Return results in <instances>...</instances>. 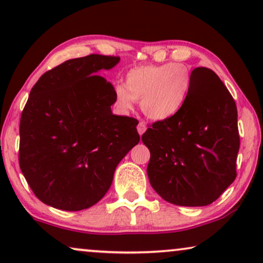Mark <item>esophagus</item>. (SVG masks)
I'll return each instance as SVG.
<instances>
[{
  "mask_svg": "<svg viewBox=\"0 0 263 263\" xmlns=\"http://www.w3.org/2000/svg\"><path fill=\"white\" fill-rule=\"evenodd\" d=\"M146 129H147V125H146L145 122H140V123L138 124V132H139V134L142 135L143 133L146 132Z\"/></svg>",
  "mask_w": 263,
  "mask_h": 263,
  "instance_id": "esophagus-1",
  "label": "esophagus"
}]
</instances>
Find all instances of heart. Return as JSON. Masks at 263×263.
Wrapping results in <instances>:
<instances>
[{
	"label": "heart",
	"mask_w": 263,
	"mask_h": 263,
	"mask_svg": "<svg viewBox=\"0 0 263 263\" xmlns=\"http://www.w3.org/2000/svg\"><path fill=\"white\" fill-rule=\"evenodd\" d=\"M192 75L178 63L146 64L128 71L124 85L115 86V102L121 110H129L135 100L153 120H167L177 115L192 91Z\"/></svg>",
	"instance_id": "b5f03b06"
}]
</instances>
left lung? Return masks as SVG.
I'll return each mask as SVG.
<instances>
[{
  "label": "left lung",
  "mask_w": 263,
  "mask_h": 263,
  "mask_svg": "<svg viewBox=\"0 0 263 263\" xmlns=\"http://www.w3.org/2000/svg\"><path fill=\"white\" fill-rule=\"evenodd\" d=\"M192 91L177 115L143 133L151 185L167 202L199 207L214 202L235 181L239 133L231 93L212 69L192 71Z\"/></svg>",
  "instance_id": "8db88e82"
}]
</instances>
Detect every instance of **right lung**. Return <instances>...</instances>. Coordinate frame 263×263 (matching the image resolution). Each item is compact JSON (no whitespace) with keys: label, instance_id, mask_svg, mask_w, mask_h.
<instances>
[{"label":"right lung","instance_id":"right-lung-1","mask_svg":"<svg viewBox=\"0 0 263 263\" xmlns=\"http://www.w3.org/2000/svg\"><path fill=\"white\" fill-rule=\"evenodd\" d=\"M118 62V56L96 53L68 60L32 87L20 118L19 164L45 204L63 211L96 204L139 143V121L112 115L114 86L97 75Z\"/></svg>","mask_w":263,"mask_h":263}]
</instances>
